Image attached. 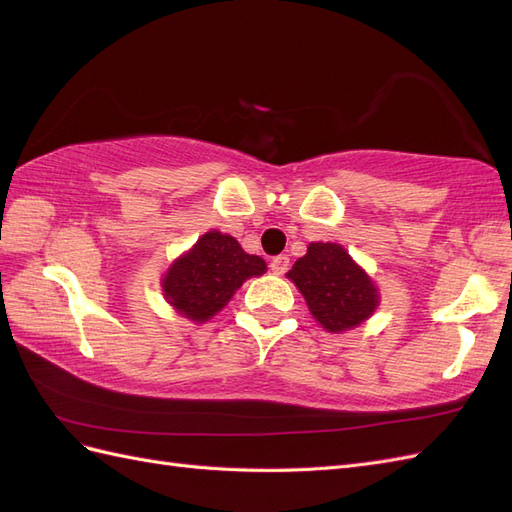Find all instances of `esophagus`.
<instances>
[{
	"label": "esophagus",
	"mask_w": 512,
	"mask_h": 512,
	"mask_svg": "<svg viewBox=\"0 0 512 512\" xmlns=\"http://www.w3.org/2000/svg\"><path fill=\"white\" fill-rule=\"evenodd\" d=\"M271 271L275 273V275H282V273H286L288 271V267H290V258L286 256V254H280V256H275V258H271Z\"/></svg>",
	"instance_id": "34e87169"
}]
</instances>
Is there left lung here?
Here are the masks:
<instances>
[{
  "label": "left lung",
  "mask_w": 512,
  "mask_h": 512,
  "mask_svg": "<svg viewBox=\"0 0 512 512\" xmlns=\"http://www.w3.org/2000/svg\"><path fill=\"white\" fill-rule=\"evenodd\" d=\"M309 312L327 331H346L367 320L378 305L376 286L337 243H309L288 271Z\"/></svg>",
  "instance_id": "left-lung-1"
}]
</instances>
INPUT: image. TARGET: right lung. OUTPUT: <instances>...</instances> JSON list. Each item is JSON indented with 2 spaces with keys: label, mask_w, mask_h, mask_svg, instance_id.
<instances>
[{
  "label": "right lung",
  "mask_w": 512,
  "mask_h": 512,
  "mask_svg": "<svg viewBox=\"0 0 512 512\" xmlns=\"http://www.w3.org/2000/svg\"><path fill=\"white\" fill-rule=\"evenodd\" d=\"M265 271V260L243 252L235 237L211 230L168 269L162 286L177 312L205 322L220 312L247 277Z\"/></svg>",
  "instance_id": "right-lung-1"
}]
</instances>
